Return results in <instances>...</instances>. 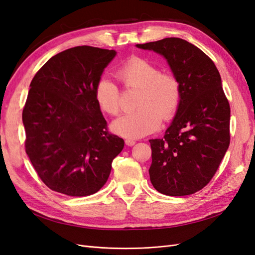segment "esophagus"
Segmentation results:
<instances>
[{
	"label": "esophagus",
	"mask_w": 255,
	"mask_h": 255,
	"mask_svg": "<svg viewBox=\"0 0 255 255\" xmlns=\"http://www.w3.org/2000/svg\"><path fill=\"white\" fill-rule=\"evenodd\" d=\"M126 143H127V145L132 146V145H134V144L136 143V141L133 140V139H127V140H126Z\"/></svg>",
	"instance_id": "esophagus-1"
}]
</instances>
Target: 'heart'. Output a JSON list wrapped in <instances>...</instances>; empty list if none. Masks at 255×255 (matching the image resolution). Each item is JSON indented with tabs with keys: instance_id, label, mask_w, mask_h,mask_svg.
<instances>
[{
	"instance_id": "heart-1",
	"label": "heart",
	"mask_w": 255,
	"mask_h": 255,
	"mask_svg": "<svg viewBox=\"0 0 255 255\" xmlns=\"http://www.w3.org/2000/svg\"><path fill=\"white\" fill-rule=\"evenodd\" d=\"M117 76L127 88L139 89L133 113L115 120L112 128L126 138H140L157 129L161 119L173 117L181 101V84L176 76L160 72L150 61L133 57L123 63ZM95 100L102 112L111 116L120 111V90L110 76L100 78L95 87Z\"/></svg>"
}]
</instances>
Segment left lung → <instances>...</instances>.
<instances>
[{"label": "left lung", "mask_w": 255, "mask_h": 255, "mask_svg": "<svg viewBox=\"0 0 255 255\" xmlns=\"http://www.w3.org/2000/svg\"><path fill=\"white\" fill-rule=\"evenodd\" d=\"M163 55L181 84V101L163 138L150 139L151 183L171 197L195 194L210 183L230 144V104L218 69L181 38L136 44Z\"/></svg>", "instance_id": "left-lung-1"}]
</instances>
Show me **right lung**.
<instances>
[{
  "label": "right lung",
  "instance_id": "1",
  "mask_svg": "<svg viewBox=\"0 0 255 255\" xmlns=\"http://www.w3.org/2000/svg\"><path fill=\"white\" fill-rule=\"evenodd\" d=\"M115 50L74 47L51 57L30 82L22 113L25 151L41 181L71 197L90 196L109 179L125 140L107 129L95 87Z\"/></svg>",
  "mask_w": 255,
  "mask_h": 255
}]
</instances>
